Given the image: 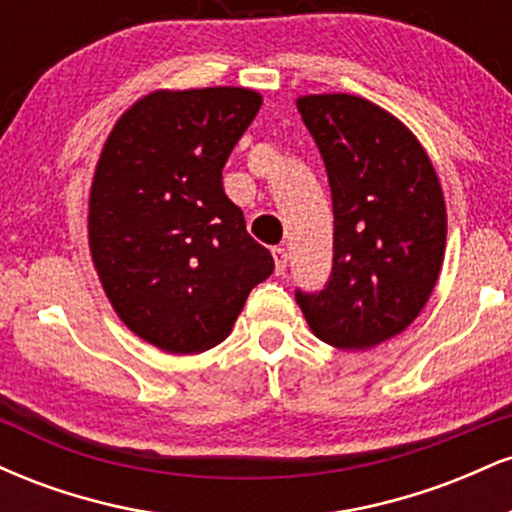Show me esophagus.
<instances>
[{
    "instance_id": "34e87169",
    "label": "esophagus",
    "mask_w": 512,
    "mask_h": 512,
    "mask_svg": "<svg viewBox=\"0 0 512 512\" xmlns=\"http://www.w3.org/2000/svg\"><path fill=\"white\" fill-rule=\"evenodd\" d=\"M272 255H274V272L281 276L286 272V264H289V252H286V248H274Z\"/></svg>"
}]
</instances>
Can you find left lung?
Listing matches in <instances>:
<instances>
[{"mask_svg":"<svg viewBox=\"0 0 512 512\" xmlns=\"http://www.w3.org/2000/svg\"><path fill=\"white\" fill-rule=\"evenodd\" d=\"M332 190L334 260L320 293H296L317 339L366 351L404 332L436 286L448 214L416 134L351 93L296 98Z\"/></svg>","mask_w":512,"mask_h":512,"instance_id":"8db88e82","label":"left lung"}]
</instances>
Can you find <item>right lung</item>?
Segmentation results:
<instances>
[{
  "label": "right lung",
  "mask_w": 512,
  "mask_h": 512,
  "mask_svg": "<svg viewBox=\"0 0 512 512\" xmlns=\"http://www.w3.org/2000/svg\"><path fill=\"white\" fill-rule=\"evenodd\" d=\"M262 96L243 86L146 93L105 139L88 195V250L122 322L168 354H202L274 272L221 170Z\"/></svg>",
  "instance_id": "obj_1"
}]
</instances>
